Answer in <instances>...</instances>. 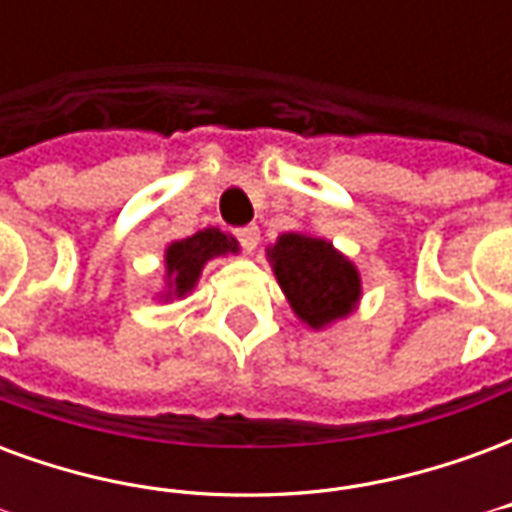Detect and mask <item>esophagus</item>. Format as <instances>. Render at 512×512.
<instances>
[{"label": "esophagus", "mask_w": 512, "mask_h": 512, "mask_svg": "<svg viewBox=\"0 0 512 512\" xmlns=\"http://www.w3.org/2000/svg\"><path fill=\"white\" fill-rule=\"evenodd\" d=\"M235 238H238V244L244 246L246 252H252L260 244V230H257L255 224H246L241 230H235Z\"/></svg>", "instance_id": "esophagus-1"}]
</instances>
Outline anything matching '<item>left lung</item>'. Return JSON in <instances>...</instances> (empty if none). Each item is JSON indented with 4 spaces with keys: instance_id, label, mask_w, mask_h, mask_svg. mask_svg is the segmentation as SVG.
<instances>
[{
    "instance_id": "left-lung-1",
    "label": "left lung",
    "mask_w": 512,
    "mask_h": 512,
    "mask_svg": "<svg viewBox=\"0 0 512 512\" xmlns=\"http://www.w3.org/2000/svg\"><path fill=\"white\" fill-rule=\"evenodd\" d=\"M279 288L290 307L312 329H323L354 312L362 296L359 271L329 241L312 235L285 233L268 249Z\"/></svg>"
}]
</instances>
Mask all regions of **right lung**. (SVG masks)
<instances>
[{"label":"right lung","mask_w":512,"mask_h":512,"mask_svg":"<svg viewBox=\"0 0 512 512\" xmlns=\"http://www.w3.org/2000/svg\"><path fill=\"white\" fill-rule=\"evenodd\" d=\"M227 252H238V241L230 238V235L219 233V230H200V233L189 235L183 241H175V244L167 246V279H169V296H186L197 279H200L202 266L211 260V257L227 255Z\"/></svg>","instance_id":"1"}]
</instances>
